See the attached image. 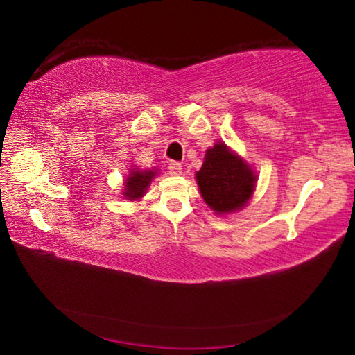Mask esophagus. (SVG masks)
Listing matches in <instances>:
<instances>
[{
  "instance_id": "1",
  "label": "esophagus",
  "mask_w": 355,
  "mask_h": 355,
  "mask_svg": "<svg viewBox=\"0 0 355 355\" xmlns=\"http://www.w3.org/2000/svg\"><path fill=\"white\" fill-rule=\"evenodd\" d=\"M168 169H169V172H171L172 175H181V174H183V166H181V163H178V162H171Z\"/></svg>"
}]
</instances>
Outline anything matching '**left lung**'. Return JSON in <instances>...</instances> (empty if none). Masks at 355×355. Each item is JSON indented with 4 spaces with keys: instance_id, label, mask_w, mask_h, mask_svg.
Returning a JSON list of instances; mask_svg holds the SVG:
<instances>
[{
    "instance_id": "1",
    "label": "left lung",
    "mask_w": 355,
    "mask_h": 355,
    "mask_svg": "<svg viewBox=\"0 0 355 355\" xmlns=\"http://www.w3.org/2000/svg\"><path fill=\"white\" fill-rule=\"evenodd\" d=\"M196 181L204 201L220 215L243 207L252 195L255 175L224 144H216L205 153Z\"/></svg>"
}]
</instances>
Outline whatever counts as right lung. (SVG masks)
Returning <instances> with one entry per match:
<instances>
[{
    "instance_id": "right-lung-1",
    "label": "right lung",
    "mask_w": 355,
    "mask_h": 355,
    "mask_svg": "<svg viewBox=\"0 0 355 355\" xmlns=\"http://www.w3.org/2000/svg\"><path fill=\"white\" fill-rule=\"evenodd\" d=\"M155 177L154 171H133L125 180V191L123 196L128 198L130 201H136L140 196H144L146 187L150 186L151 180Z\"/></svg>"
}]
</instances>
